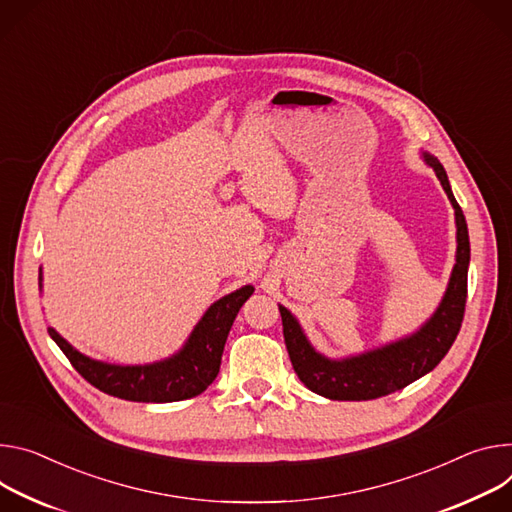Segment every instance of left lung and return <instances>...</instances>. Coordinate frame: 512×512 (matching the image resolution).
<instances>
[{"mask_svg":"<svg viewBox=\"0 0 512 512\" xmlns=\"http://www.w3.org/2000/svg\"><path fill=\"white\" fill-rule=\"evenodd\" d=\"M425 159L435 169L449 202L455 208L457 257L443 302L421 331H416L398 343L343 361H333L316 353L304 337L296 318L284 306H280L284 341L290 353V361L296 376L314 394L331 400H374L388 396L429 374L457 339L468 298V224L451 192L443 165L433 155L425 153Z\"/></svg>","mask_w":512,"mask_h":512,"instance_id":"obj_1","label":"left lung"}]
</instances>
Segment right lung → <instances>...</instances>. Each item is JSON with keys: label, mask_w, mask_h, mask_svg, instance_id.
Here are the masks:
<instances>
[{"label": "right lung", "mask_w": 512, "mask_h": 512, "mask_svg": "<svg viewBox=\"0 0 512 512\" xmlns=\"http://www.w3.org/2000/svg\"><path fill=\"white\" fill-rule=\"evenodd\" d=\"M251 294L253 286H245L214 302L196 324L185 347L177 355L153 365L94 361L73 349L55 329H49V335L81 378L104 394L130 402H177L202 394L214 382L228 331Z\"/></svg>", "instance_id": "obj_1"}]
</instances>
